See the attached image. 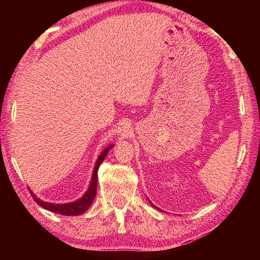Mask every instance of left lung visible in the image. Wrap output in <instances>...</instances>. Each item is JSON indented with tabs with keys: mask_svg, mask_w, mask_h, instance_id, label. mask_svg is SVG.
Listing matches in <instances>:
<instances>
[{
	"mask_svg": "<svg viewBox=\"0 0 260 260\" xmlns=\"http://www.w3.org/2000/svg\"><path fill=\"white\" fill-rule=\"evenodd\" d=\"M153 207H154V208H156V207H155V206H153ZM156 209H158V208H156Z\"/></svg>",
	"mask_w": 260,
	"mask_h": 260,
	"instance_id": "obj_1",
	"label": "left lung"
}]
</instances>
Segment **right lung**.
I'll return each mask as SVG.
<instances>
[{"instance_id": "right-lung-1", "label": "right lung", "mask_w": 260, "mask_h": 260, "mask_svg": "<svg viewBox=\"0 0 260 260\" xmlns=\"http://www.w3.org/2000/svg\"><path fill=\"white\" fill-rule=\"evenodd\" d=\"M113 146H114V144L108 145L101 154H99V156H98L96 164H95V168H93V171H92L89 187H88V190L86 191L85 194L82 196L80 199H78V200H76L74 202H70V203H57V204H54V203H50V202L41 201L40 199L37 198V196L33 194L32 191H30L32 198L35 199V201L39 204V206L49 210V211L54 212V213H59V214H62V215H78V214L86 212L88 208L90 207V204L93 201V199H95V197H96L98 169H99V167H101V164L104 161V158L106 157L108 151L112 150Z\"/></svg>"}]
</instances>
